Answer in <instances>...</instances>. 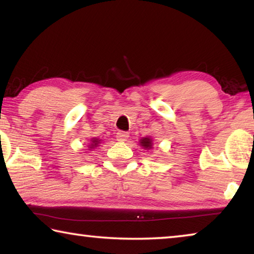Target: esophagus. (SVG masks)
<instances>
[{"label":"esophagus","instance_id":"1","mask_svg":"<svg viewBox=\"0 0 254 254\" xmlns=\"http://www.w3.org/2000/svg\"><path fill=\"white\" fill-rule=\"evenodd\" d=\"M128 136H130V134H128L127 132H124V131H120L117 133V137L119 141H127L128 139Z\"/></svg>","mask_w":254,"mask_h":254}]
</instances>
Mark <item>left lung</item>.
Listing matches in <instances>:
<instances>
[{
    "label": "left lung",
    "mask_w": 254,
    "mask_h": 254,
    "mask_svg": "<svg viewBox=\"0 0 254 254\" xmlns=\"http://www.w3.org/2000/svg\"><path fill=\"white\" fill-rule=\"evenodd\" d=\"M140 144L142 148L150 150L152 148V140L150 139V137H142V139L140 140Z\"/></svg>",
    "instance_id": "obj_1"
}]
</instances>
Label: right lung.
I'll use <instances>...</instances> for the list:
<instances>
[{
    "label": "right lung",
    "mask_w": 254,
    "mask_h": 254,
    "mask_svg": "<svg viewBox=\"0 0 254 254\" xmlns=\"http://www.w3.org/2000/svg\"><path fill=\"white\" fill-rule=\"evenodd\" d=\"M91 141H92V143L89 144V150H91V149H94L95 147H97V145H98V143H100V141H101V140H98V139H92Z\"/></svg>",
    "instance_id": "right-lung-1"
}]
</instances>
